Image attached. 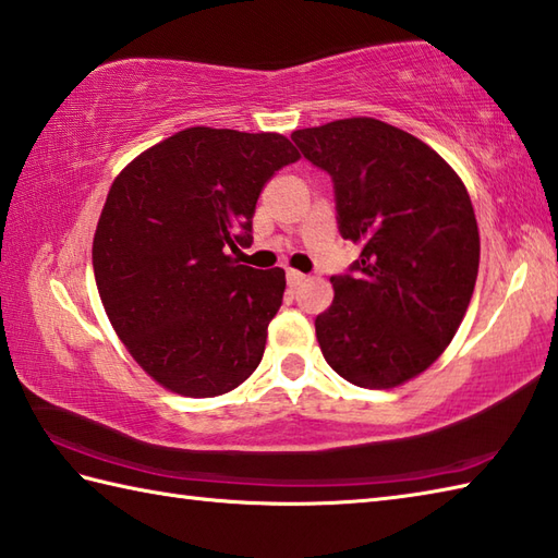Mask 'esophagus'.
I'll use <instances>...</instances> for the list:
<instances>
[{"label":"esophagus","mask_w":558,"mask_h":558,"mask_svg":"<svg viewBox=\"0 0 558 558\" xmlns=\"http://www.w3.org/2000/svg\"><path fill=\"white\" fill-rule=\"evenodd\" d=\"M305 279H308V277H305L303 271H295V269L287 271V281H289V287H293V289H299Z\"/></svg>","instance_id":"34e87169"}]
</instances>
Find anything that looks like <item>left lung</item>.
I'll list each match as a JSON object with an SVG mask.
<instances>
[{
  "mask_svg": "<svg viewBox=\"0 0 558 558\" xmlns=\"http://www.w3.org/2000/svg\"><path fill=\"white\" fill-rule=\"evenodd\" d=\"M291 140L332 175L339 231L361 245L315 317L323 356L359 388H397L446 351L472 301L480 229L468 187L428 144L375 118Z\"/></svg>",
  "mask_w": 558,
  "mask_h": 558,
  "instance_id": "obj_1",
  "label": "left lung"
}]
</instances>
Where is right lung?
I'll list each match as a JSON object with an SVG mask.
<instances>
[{"instance_id":"add662e5","label":"right lung","mask_w":558,"mask_h":558,"mask_svg":"<svg viewBox=\"0 0 558 558\" xmlns=\"http://www.w3.org/2000/svg\"><path fill=\"white\" fill-rule=\"evenodd\" d=\"M301 154L283 134L187 128L112 180L94 235L96 287L132 359L183 397L235 390L259 366L287 275L233 257L259 192Z\"/></svg>"}]
</instances>
